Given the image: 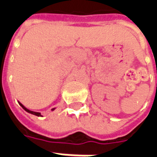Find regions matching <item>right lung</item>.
Listing matches in <instances>:
<instances>
[{"mask_svg": "<svg viewBox=\"0 0 157 157\" xmlns=\"http://www.w3.org/2000/svg\"><path fill=\"white\" fill-rule=\"evenodd\" d=\"M18 103L19 104H20V106H21V107H22V109H24V110H25L26 112H28V113H31V114H33V115H36V116H41V113H38V112H33V111H31V110H29V109H27V108H25V107H24V106L22 105V103H21V102H18ZM52 110H55V109H52Z\"/></svg>", "mask_w": 157, "mask_h": 157, "instance_id": "obj_1", "label": "right lung"}]
</instances>
